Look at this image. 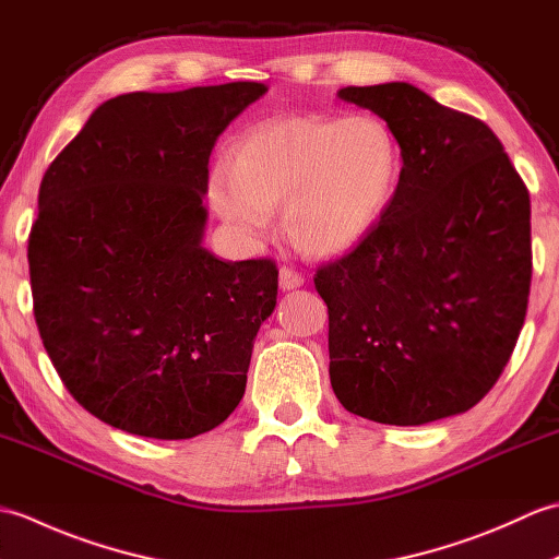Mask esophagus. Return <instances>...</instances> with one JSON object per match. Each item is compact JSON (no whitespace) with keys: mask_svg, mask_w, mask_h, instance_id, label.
Returning <instances> with one entry per match:
<instances>
[{"mask_svg":"<svg viewBox=\"0 0 559 559\" xmlns=\"http://www.w3.org/2000/svg\"><path fill=\"white\" fill-rule=\"evenodd\" d=\"M278 281H281V288H283V290H293V288H300V286H302L305 276H302V273H300L298 269L281 266V269H278Z\"/></svg>","mask_w":559,"mask_h":559,"instance_id":"1","label":"esophagus"}]
</instances>
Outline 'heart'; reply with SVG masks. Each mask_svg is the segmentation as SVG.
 Segmentation results:
<instances>
[{"mask_svg":"<svg viewBox=\"0 0 559 559\" xmlns=\"http://www.w3.org/2000/svg\"><path fill=\"white\" fill-rule=\"evenodd\" d=\"M399 170L396 136L372 115L278 117L237 136L228 173L209 177V199L247 235L281 211L283 235L295 249L331 257L379 221Z\"/></svg>","mask_w":559,"mask_h":559,"instance_id":"obj_1","label":"heart"}]
</instances>
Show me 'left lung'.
<instances>
[{
    "label": "left lung",
    "instance_id": "obj_1",
    "mask_svg": "<svg viewBox=\"0 0 559 559\" xmlns=\"http://www.w3.org/2000/svg\"><path fill=\"white\" fill-rule=\"evenodd\" d=\"M338 96L382 117L403 168L382 216L314 273L343 408L423 425L476 406L512 358L531 293V199L492 129L411 83Z\"/></svg>",
    "mask_w": 559,
    "mask_h": 559
}]
</instances>
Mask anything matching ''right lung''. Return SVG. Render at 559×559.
<instances>
[{
	"label": "right lung",
	"instance_id": "1",
	"mask_svg": "<svg viewBox=\"0 0 559 559\" xmlns=\"http://www.w3.org/2000/svg\"><path fill=\"white\" fill-rule=\"evenodd\" d=\"M266 86L127 93L88 117L45 170L28 235L33 314L67 391L98 420L189 439L240 403L273 259L201 247L209 156Z\"/></svg>",
	"mask_w": 559,
	"mask_h": 559
}]
</instances>
